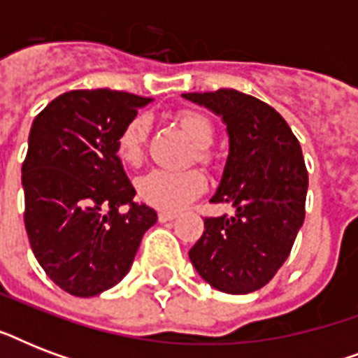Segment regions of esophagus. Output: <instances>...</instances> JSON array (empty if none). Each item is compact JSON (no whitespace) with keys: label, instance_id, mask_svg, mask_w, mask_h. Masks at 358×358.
<instances>
[{"label":"esophagus","instance_id":"34e87169","mask_svg":"<svg viewBox=\"0 0 358 358\" xmlns=\"http://www.w3.org/2000/svg\"><path fill=\"white\" fill-rule=\"evenodd\" d=\"M157 217H159V221H173L174 217H176V213L174 212H169V210H159V213H157Z\"/></svg>","mask_w":358,"mask_h":358}]
</instances>
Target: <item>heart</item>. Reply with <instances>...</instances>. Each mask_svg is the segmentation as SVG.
Here are the masks:
<instances>
[{
    "instance_id": "b5f03b06",
    "label": "heart",
    "mask_w": 358,
    "mask_h": 358,
    "mask_svg": "<svg viewBox=\"0 0 358 358\" xmlns=\"http://www.w3.org/2000/svg\"><path fill=\"white\" fill-rule=\"evenodd\" d=\"M176 120L184 131L195 143L196 162L206 163L208 146L213 141V124L206 115L193 109H182L176 115ZM146 135H148V120L139 115L124 124L117 137V152L122 162L137 165L145 154ZM204 187V176L195 169L189 171H165V169H152L137 180V191L146 204L163 210H178L196 196Z\"/></svg>"
}]
</instances>
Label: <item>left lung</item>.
Listing matches in <instances>:
<instances>
[{"instance_id":"1","label":"left lung","mask_w":358,"mask_h":358,"mask_svg":"<svg viewBox=\"0 0 358 358\" xmlns=\"http://www.w3.org/2000/svg\"><path fill=\"white\" fill-rule=\"evenodd\" d=\"M184 96L227 124L229 159L212 202L236 208L230 217H204L191 264L219 292L250 294L275 277L305 221L308 173L299 141L280 113L250 94L217 89Z\"/></svg>"}]
</instances>
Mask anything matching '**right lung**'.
<instances>
[{"mask_svg": "<svg viewBox=\"0 0 358 358\" xmlns=\"http://www.w3.org/2000/svg\"><path fill=\"white\" fill-rule=\"evenodd\" d=\"M148 102L124 91L78 89L33 120L22 163L25 230L44 273L70 295L92 297L119 284L156 223L152 208L134 202L117 156L120 129Z\"/></svg>", "mask_w": 358, "mask_h": 358, "instance_id": "add662e5", "label": "right lung"}]
</instances>
